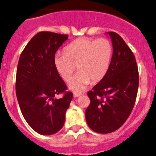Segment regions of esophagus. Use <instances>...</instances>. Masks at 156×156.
I'll return each mask as SVG.
<instances>
[{
    "label": "esophagus",
    "mask_w": 156,
    "mask_h": 156,
    "mask_svg": "<svg viewBox=\"0 0 156 156\" xmlns=\"http://www.w3.org/2000/svg\"><path fill=\"white\" fill-rule=\"evenodd\" d=\"M81 93H73V97H74V98H78V97L81 96Z\"/></svg>",
    "instance_id": "34e87169"
}]
</instances>
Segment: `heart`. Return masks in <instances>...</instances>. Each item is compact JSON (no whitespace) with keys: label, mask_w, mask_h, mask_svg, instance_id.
I'll return each instance as SVG.
<instances>
[{"label":"heart","mask_w":156,"mask_h":156,"mask_svg":"<svg viewBox=\"0 0 156 156\" xmlns=\"http://www.w3.org/2000/svg\"><path fill=\"white\" fill-rule=\"evenodd\" d=\"M65 53H56L55 68L63 80L68 83L76 69L79 73L69 87L72 91H83L90 83L101 81L108 71L112 56V46L106 38L97 40L80 38L65 48Z\"/></svg>","instance_id":"heart-1"}]
</instances>
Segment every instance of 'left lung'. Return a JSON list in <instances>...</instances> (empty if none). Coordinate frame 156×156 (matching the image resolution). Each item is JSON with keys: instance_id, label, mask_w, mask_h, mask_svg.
I'll return each mask as SVG.
<instances>
[{"instance_id": "1", "label": "left lung", "mask_w": 156, "mask_h": 156, "mask_svg": "<svg viewBox=\"0 0 156 156\" xmlns=\"http://www.w3.org/2000/svg\"><path fill=\"white\" fill-rule=\"evenodd\" d=\"M113 53L105 77L88 92L91 103L85 110L88 126L98 133L118 129L131 114L138 93L139 77L135 56L116 33L107 32Z\"/></svg>"}]
</instances>
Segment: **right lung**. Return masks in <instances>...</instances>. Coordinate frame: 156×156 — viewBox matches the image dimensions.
<instances>
[{"mask_svg": "<svg viewBox=\"0 0 156 156\" xmlns=\"http://www.w3.org/2000/svg\"><path fill=\"white\" fill-rule=\"evenodd\" d=\"M68 35L40 32L31 38L21 53L16 73L18 105L27 123L38 134L51 135L65 123V113L73 94L55 68L53 58ZM65 93L62 98H55Z\"/></svg>", "mask_w": 156, "mask_h": 156, "instance_id": "right-lung-1", "label": "right lung"}]
</instances>
